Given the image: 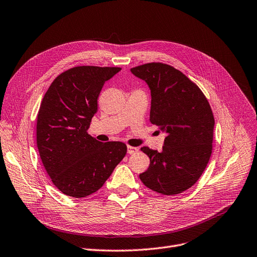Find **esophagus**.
I'll return each instance as SVG.
<instances>
[{"label": "esophagus", "mask_w": 257, "mask_h": 257, "mask_svg": "<svg viewBox=\"0 0 257 257\" xmlns=\"http://www.w3.org/2000/svg\"><path fill=\"white\" fill-rule=\"evenodd\" d=\"M138 152L137 148H134V146H127V154L133 155V154H136Z\"/></svg>", "instance_id": "1"}]
</instances>
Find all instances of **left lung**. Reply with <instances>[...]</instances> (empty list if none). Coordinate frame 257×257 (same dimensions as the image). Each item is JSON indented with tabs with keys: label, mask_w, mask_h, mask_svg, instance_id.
I'll return each instance as SVG.
<instances>
[{
	"label": "left lung",
	"mask_w": 257,
	"mask_h": 257,
	"mask_svg": "<svg viewBox=\"0 0 257 257\" xmlns=\"http://www.w3.org/2000/svg\"><path fill=\"white\" fill-rule=\"evenodd\" d=\"M131 72L148 83L150 120L166 133L161 153L141 148L151 163L140 180L158 193H181L200 179L211 156L214 118L209 102L197 84L169 65L150 63Z\"/></svg>",
	"instance_id": "1"
}]
</instances>
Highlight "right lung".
I'll list each match as a JSON object with an SVG mask.
<instances>
[{
    "mask_svg": "<svg viewBox=\"0 0 257 257\" xmlns=\"http://www.w3.org/2000/svg\"><path fill=\"white\" fill-rule=\"evenodd\" d=\"M117 67L79 66L59 74L42 100L36 143L55 187L73 198H84L102 187L124 158L126 145L102 143L88 134L97 99Z\"/></svg>",
    "mask_w": 257,
    "mask_h": 257,
    "instance_id": "right-lung-1",
    "label": "right lung"
}]
</instances>
